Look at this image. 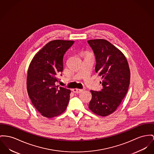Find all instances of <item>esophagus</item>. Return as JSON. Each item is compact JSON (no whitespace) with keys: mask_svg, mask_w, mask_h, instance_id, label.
Here are the masks:
<instances>
[{"mask_svg":"<svg viewBox=\"0 0 154 154\" xmlns=\"http://www.w3.org/2000/svg\"><path fill=\"white\" fill-rule=\"evenodd\" d=\"M72 91L75 93H81V92L83 91V89H72Z\"/></svg>","mask_w":154,"mask_h":154,"instance_id":"34e87169","label":"esophagus"}]
</instances>
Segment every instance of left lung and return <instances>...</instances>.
Masks as SVG:
<instances>
[{
	"instance_id": "1",
	"label": "left lung",
	"mask_w": 154,
	"mask_h": 154,
	"mask_svg": "<svg viewBox=\"0 0 154 154\" xmlns=\"http://www.w3.org/2000/svg\"><path fill=\"white\" fill-rule=\"evenodd\" d=\"M95 55V71L102 77L101 91H91L89 109L97 115L107 116L116 111L125 96L130 81L127 60L122 52L106 40L88 41Z\"/></svg>"
}]
</instances>
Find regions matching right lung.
Wrapping results in <instances>:
<instances>
[{
    "label": "right lung",
    "mask_w": 154,
    "mask_h": 154,
    "mask_svg": "<svg viewBox=\"0 0 154 154\" xmlns=\"http://www.w3.org/2000/svg\"><path fill=\"white\" fill-rule=\"evenodd\" d=\"M74 41L56 40L47 43L32 58L27 72V89L35 108L45 117L61 114L71 91L56 85L63 71V58Z\"/></svg>",
    "instance_id": "1"
}]
</instances>
